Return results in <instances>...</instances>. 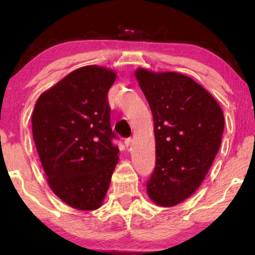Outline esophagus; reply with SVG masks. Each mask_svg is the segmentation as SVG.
Instances as JSON below:
<instances>
[{
    "label": "esophagus",
    "instance_id": "1",
    "mask_svg": "<svg viewBox=\"0 0 255 255\" xmlns=\"http://www.w3.org/2000/svg\"><path fill=\"white\" fill-rule=\"evenodd\" d=\"M124 144H125V146H127V147L128 148V147H130V146H131V144H132V139H131V138H128V139H125Z\"/></svg>",
    "mask_w": 255,
    "mask_h": 255
}]
</instances>
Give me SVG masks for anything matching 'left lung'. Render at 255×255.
<instances>
[{"label":"left lung","instance_id":"1","mask_svg":"<svg viewBox=\"0 0 255 255\" xmlns=\"http://www.w3.org/2000/svg\"><path fill=\"white\" fill-rule=\"evenodd\" d=\"M134 75L154 121L155 168L147 195L159 207H174L203 182L221 147L224 115L189 76L140 67Z\"/></svg>","mask_w":255,"mask_h":255}]
</instances>
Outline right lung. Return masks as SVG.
<instances>
[{
    "instance_id": "right-lung-1",
    "label": "right lung",
    "mask_w": 255,
    "mask_h": 255,
    "mask_svg": "<svg viewBox=\"0 0 255 255\" xmlns=\"http://www.w3.org/2000/svg\"><path fill=\"white\" fill-rule=\"evenodd\" d=\"M116 78L102 66L75 69L41 94L31 117L48 186L78 210L102 207L120 159L107 97Z\"/></svg>"
}]
</instances>
